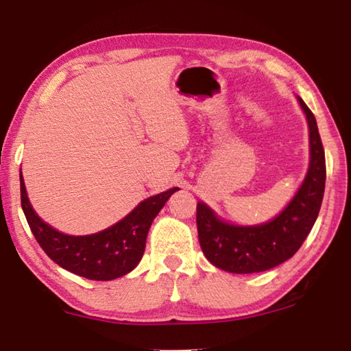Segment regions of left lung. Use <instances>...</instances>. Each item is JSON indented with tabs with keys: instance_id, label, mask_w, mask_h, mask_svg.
Listing matches in <instances>:
<instances>
[{
	"instance_id": "1",
	"label": "left lung",
	"mask_w": 351,
	"mask_h": 351,
	"mask_svg": "<svg viewBox=\"0 0 351 351\" xmlns=\"http://www.w3.org/2000/svg\"><path fill=\"white\" fill-rule=\"evenodd\" d=\"M299 102L310 125L311 161L304 184L287 209L269 223L243 228L223 223L203 203L197 206L199 246L219 269L251 274L274 268L299 251L316 223L325 190V152L316 117L300 97Z\"/></svg>"
}]
</instances>
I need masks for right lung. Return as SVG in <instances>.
Wrapping results in <instances>:
<instances>
[{
  "mask_svg": "<svg viewBox=\"0 0 351 351\" xmlns=\"http://www.w3.org/2000/svg\"><path fill=\"white\" fill-rule=\"evenodd\" d=\"M170 189L148 198L111 228L85 237L64 235L47 226L34 212L20 176L21 207L35 240L47 257L73 274L90 280H112L136 268L145 251L148 229L165 201L176 192Z\"/></svg>",
  "mask_w": 351,
  "mask_h": 351,
  "instance_id": "right-lung-1",
  "label": "right lung"
}]
</instances>
